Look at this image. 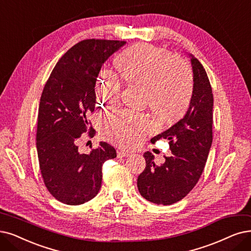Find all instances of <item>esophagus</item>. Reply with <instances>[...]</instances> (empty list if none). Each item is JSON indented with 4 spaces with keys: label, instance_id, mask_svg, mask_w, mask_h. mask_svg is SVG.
Listing matches in <instances>:
<instances>
[{
    "label": "esophagus",
    "instance_id": "obj_1",
    "mask_svg": "<svg viewBox=\"0 0 251 251\" xmlns=\"http://www.w3.org/2000/svg\"><path fill=\"white\" fill-rule=\"evenodd\" d=\"M131 153L125 151V150H118L117 151V157L118 158H122V157H126V156H129Z\"/></svg>",
    "mask_w": 251,
    "mask_h": 251
}]
</instances>
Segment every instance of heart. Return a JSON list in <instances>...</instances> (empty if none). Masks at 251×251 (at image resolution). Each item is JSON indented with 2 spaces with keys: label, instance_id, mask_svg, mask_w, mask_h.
Segmentation results:
<instances>
[{
  "label": "heart",
  "instance_id": "heart-1",
  "mask_svg": "<svg viewBox=\"0 0 251 251\" xmlns=\"http://www.w3.org/2000/svg\"><path fill=\"white\" fill-rule=\"evenodd\" d=\"M116 67L125 81L143 86L144 104L156 117L173 122L189 107L194 94V74L182 59L165 49L149 44H137L116 58ZM122 81L111 70L104 68L96 83V95L102 104L113 107L120 98ZM152 129L145 113L120 110L103 118L104 136L123 148H133Z\"/></svg>",
  "mask_w": 251,
  "mask_h": 251
}]
</instances>
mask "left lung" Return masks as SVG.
<instances>
[{"mask_svg": "<svg viewBox=\"0 0 251 251\" xmlns=\"http://www.w3.org/2000/svg\"><path fill=\"white\" fill-rule=\"evenodd\" d=\"M194 72V94L185 116L164 133L151 139L169 140L172 155L163 165L154 164V156L144 153L146 167L139 175V193L157 205H172L182 200L198 183L212 144L213 94L203 65L190 55Z\"/></svg>", "mask_w": 251, "mask_h": 251, "instance_id": "8db88e82", "label": "left lung"}]
</instances>
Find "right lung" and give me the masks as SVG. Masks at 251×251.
<instances>
[{"mask_svg":"<svg viewBox=\"0 0 251 251\" xmlns=\"http://www.w3.org/2000/svg\"><path fill=\"white\" fill-rule=\"evenodd\" d=\"M125 41L86 39L59 58L40 99L37 151L40 171L48 192L67 205H81L94 199L102 184V167L116 157L105 142L91 153L78 151L83 134L94 136L89 115L96 107L95 86L107 58Z\"/></svg>","mask_w":251,"mask_h":251,"instance_id":"right-lung-1","label":"right lung"}]
</instances>
